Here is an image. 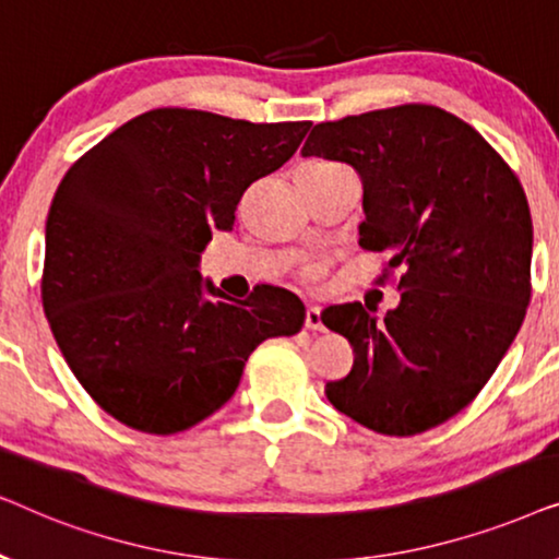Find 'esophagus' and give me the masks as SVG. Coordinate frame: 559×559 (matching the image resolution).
Segmentation results:
<instances>
[{
  "label": "esophagus",
  "mask_w": 559,
  "mask_h": 559,
  "mask_svg": "<svg viewBox=\"0 0 559 559\" xmlns=\"http://www.w3.org/2000/svg\"><path fill=\"white\" fill-rule=\"evenodd\" d=\"M305 328L308 331H323V318H320V308H316V305L305 310Z\"/></svg>",
  "instance_id": "1"
}]
</instances>
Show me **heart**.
Returning <instances> with one entry per match:
<instances>
[{"label": "heart", "instance_id": "heart-1", "mask_svg": "<svg viewBox=\"0 0 559 559\" xmlns=\"http://www.w3.org/2000/svg\"><path fill=\"white\" fill-rule=\"evenodd\" d=\"M335 170H346V167L335 165V163H328V159H316V163L305 165L300 173H335Z\"/></svg>", "mask_w": 559, "mask_h": 559}]
</instances>
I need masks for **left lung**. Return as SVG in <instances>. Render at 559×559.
<instances>
[{"label":"left lung","instance_id":"obj_1","mask_svg":"<svg viewBox=\"0 0 559 559\" xmlns=\"http://www.w3.org/2000/svg\"><path fill=\"white\" fill-rule=\"evenodd\" d=\"M302 155L361 175L358 243L402 270V302L377 320L331 305L323 325L348 338L354 369L328 381L343 415L381 435L432 430L476 400L532 297V216L524 188L471 124L432 104L320 121Z\"/></svg>","mask_w":559,"mask_h":559}]
</instances>
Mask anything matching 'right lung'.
Masks as SVG:
<instances>
[{"mask_svg": "<svg viewBox=\"0 0 559 559\" xmlns=\"http://www.w3.org/2000/svg\"><path fill=\"white\" fill-rule=\"evenodd\" d=\"M310 121L152 109L81 155L45 224L43 310L75 379L132 430L175 435L224 407L259 343L295 335L285 287L226 297L198 274L243 190L287 163Z\"/></svg>", "mask_w": 559, "mask_h": 559, "instance_id": "add662e5", "label": "right lung"}]
</instances>
